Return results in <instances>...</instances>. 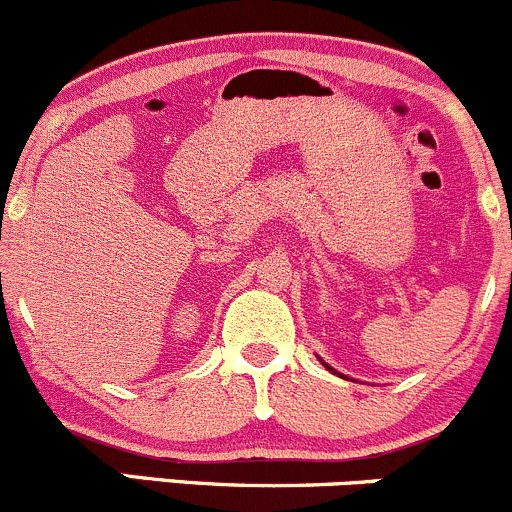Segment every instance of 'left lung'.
Returning a JSON list of instances; mask_svg holds the SVG:
<instances>
[{"label": "left lung", "mask_w": 512, "mask_h": 512, "mask_svg": "<svg viewBox=\"0 0 512 512\" xmlns=\"http://www.w3.org/2000/svg\"><path fill=\"white\" fill-rule=\"evenodd\" d=\"M326 365V363H324ZM326 368H328V365H326ZM328 370H333V368H328Z\"/></svg>", "instance_id": "1"}]
</instances>
